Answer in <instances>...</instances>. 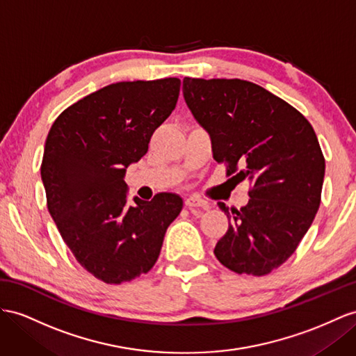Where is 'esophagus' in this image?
<instances>
[{"instance_id": "1", "label": "esophagus", "mask_w": 356, "mask_h": 356, "mask_svg": "<svg viewBox=\"0 0 356 356\" xmlns=\"http://www.w3.org/2000/svg\"><path fill=\"white\" fill-rule=\"evenodd\" d=\"M185 204L188 207H202V209H207L209 207V203L204 202V200L198 198L195 195H189L186 200H185Z\"/></svg>"}]
</instances>
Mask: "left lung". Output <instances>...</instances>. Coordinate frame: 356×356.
I'll use <instances>...</instances> for the list:
<instances>
[{"instance_id": "8db88e82", "label": "left lung", "mask_w": 356, "mask_h": 356, "mask_svg": "<svg viewBox=\"0 0 356 356\" xmlns=\"http://www.w3.org/2000/svg\"><path fill=\"white\" fill-rule=\"evenodd\" d=\"M184 97L211 135L213 158L227 175L251 184L238 209L218 203L229 230L213 250L236 273L265 275L295 252L312 225L325 177L316 132L298 109L243 79H184Z\"/></svg>"}]
</instances>
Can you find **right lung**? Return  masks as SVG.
<instances>
[{"mask_svg":"<svg viewBox=\"0 0 356 356\" xmlns=\"http://www.w3.org/2000/svg\"><path fill=\"white\" fill-rule=\"evenodd\" d=\"M180 79L123 81L63 111L44 143L48 211L75 259L97 280L122 284L156 263L184 200L161 193L127 202L124 175L176 108Z\"/></svg>","mask_w":356,"mask_h":356,"instance_id":"add662e5","label":"right lung"}]
</instances>
